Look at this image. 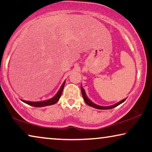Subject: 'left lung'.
<instances>
[{
  "label": "left lung",
  "mask_w": 152,
  "mask_h": 152,
  "mask_svg": "<svg viewBox=\"0 0 152 152\" xmlns=\"http://www.w3.org/2000/svg\"><path fill=\"white\" fill-rule=\"evenodd\" d=\"M81 94H82L83 98V99H84L85 102L87 104L89 105V106H91L92 107H94V108L99 109V110H109V109L114 108V107L118 106V105L121 104V103H124L125 101V99H124L120 101L119 102L116 103H115V104H114L113 105H110V106H102V105H99L97 104H95V103L92 102V101H91L88 98V96H86V92L84 91V89L83 88L82 85L81 86Z\"/></svg>",
  "instance_id": "obj_1"
}]
</instances>
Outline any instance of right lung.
<instances>
[{"label": "right lung", "instance_id": "add662e5", "mask_svg": "<svg viewBox=\"0 0 152 152\" xmlns=\"http://www.w3.org/2000/svg\"><path fill=\"white\" fill-rule=\"evenodd\" d=\"M65 81L66 80L64 81V83H62V85H61V86L60 87V90H59L58 92H57L56 95H55L53 98L50 99L42 101V102H28V101H25L22 99L21 101L22 102H23L24 103H27V104L31 105V106H34V107H44V106H47V105H53L56 103L58 102L59 99H60V96L61 95V93H62L64 87Z\"/></svg>", "mask_w": 152, "mask_h": 152}]
</instances>
